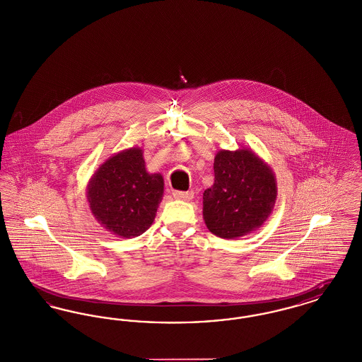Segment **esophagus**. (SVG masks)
<instances>
[{
    "instance_id": "obj_1",
    "label": "esophagus",
    "mask_w": 362,
    "mask_h": 362,
    "mask_svg": "<svg viewBox=\"0 0 362 362\" xmlns=\"http://www.w3.org/2000/svg\"><path fill=\"white\" fill-rule=\"evenodd\" d=\"M173 198L180 199V201H191L194 198L192 191H173Z\"/></svg>"
}]
</instances>
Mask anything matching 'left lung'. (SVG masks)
<instances>
[{
    "mask_svg": "<svg viewBox=\"0 0 362 362\" xmlns=\"http://www.w3.org/2000/svg\"><path fill=\"white\" fill-rule=\"evenodd\" d=\"M276 199V173L254 151L221 149L214 157V183L204 192L207 229L238 239L260 228Z\"/></svg>",
    "mask_w": 362,
    "mask_h": 362,
    "instance_id": "1",
    "label": "left lung"
}]
</instances>
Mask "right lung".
Segmentation results:
<instances>
[{
	"label": "right lung",
	"instance_id": "add662e5",
	"mask_svg": "<svg viewBox=\"0 0 362 362\" xmlns=\"http://www.w3.org/2000/svg\"><path fill=\"white\" fill-rule=\"evenodd\" d=\"M163 194V175L146 171L144 151L138 146L108 157L86 185L93 217L122 239L136 238L151 228Z\"/></svg>",
	"mask_w": 362,
	"mask_h": 362
}]
</instances>
